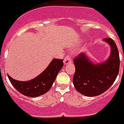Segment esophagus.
I'll list each match as a JSON object with an SVG mask.
<instances>
[{
    "label": "esophagus",
    "mask_w": 124,
    "mask_h": 124,
    "mask_svg": "<svg viewBox=\"0 0 124 124\" xmlns=\"http://www.w3.org/2000/svg\"><path fill=\"white\" fill-rule=\"evenodd\" d=\"M71 62V58L70 56H66L64 58V65H67V64H70Z\"/></svg>",
    "instance_id": "34e87169"
}]
</instances>
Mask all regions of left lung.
<instances>
[{
    "label": "left lung",
    "instance_id": "left-lung-1",
    "mask_svg": "<svg viewBox=\"0 0 124 124\" xmlns=\"http://www.w3.org/2000/svg\"><path fill=\"white\" fill-rule=\"evenodd\" d=\"M111 50L109 57L95 64L81 53L74 60L76 71L73 83L76 89L87 97H95L108 90L116 80L120 69V57L115 42L111 38L103 39Z\"/></svg>",
    "mask_w": 124,
    "mask_h": 124
}]
</instances>
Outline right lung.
Here are the masks:
<instances>
[{
  "instance_id": "add662e5",
  "label": "right lung",
  "mask_w": 124,
  "mask_h": 124,
  "mask_svg": "<svg viewBox=\"0 0 124 124\" xmlns=\"http://www.w3.org/2000/svg\"><path fill=\"white\" fill-rule=\"evenodd\" d=\"M63 66V60L54 58L41 74L31 80L26 81L16 80L8 74V77L18 92L27 97H37L48 92Z\"/></svg>"
}]
</instances>
